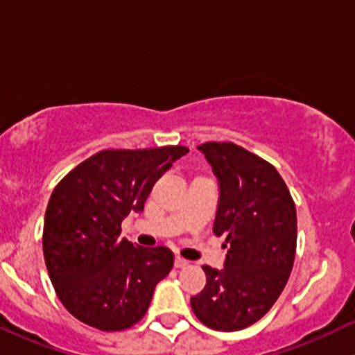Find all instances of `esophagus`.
<instances>
[{
    "mask_svg": "<svg viewBox=\"0 0 355 355\" xmlns=\"http://www.w3.org/2000/svg\"><path fill=\"white\" fill-rule=\"evenodd\" d=\"M189 266V262H187L185 259H182V257H175V268H183Z\"/></svg>",
    "mask_w": 355,
    "mask_h": 355,
    "instance_id": "1",
    "label": "esophagus"
}]
</instances>
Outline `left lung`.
Wrapping results in <instances>:
<instances>
[{"mask_svg": "<svg viewBox=\"0 0 355 355\" xmlns=\"http://www.w3.org/2000/svg\"><path fill=\"white\" fill-rule=\"evenodd\" d=\"M218 178L214 234L225 235L222 270L203 266L207 284L190 299L207 327L234 332L255 324L282 294L297 247V211L274 165L232 141L198 145Z\"/></svg>", "mask_w": 355, "mask_h": 355, "instance_id": "8db88e82", "label": "left lung"}]
</instances>
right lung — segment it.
<instances>
[{"mask_svg": "<svg viewBox=\"0 0 355 355\" xmlns=\"http://www.w3.org/2000/svg\"><path fill=\"white\" fill-rule=\"evenodd\" d=\"M185 153L182 145L101 150L55 187L44 214V263L61 304L80 322L125 331L148 311L173 254L120 239L121 222L144 210L155 182Z\"/></svg>", "mask_w": 355, "mask_h": 355, "instance_id": "1", "label": "right lung"}]
</instances>
